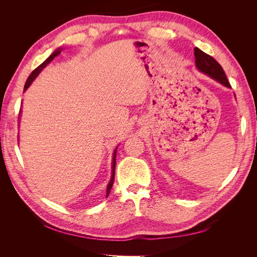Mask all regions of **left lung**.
<instances>
[{
    "mask_svg": "<svg viewBox=\"0 0 257 257\" xmlns=\"http://www.w3.org/2000/svg\"><path fill=\"white\" fill-rule=\"evenodd\" d=\"M194 54H195V64L200 72L212 77L215 80L224 84L225 87L230 88L227 77L225 75L222 66L217 63V61L198 48L194 49Z\"/></svg>",
    "mask_w": 257,
    "mask_h": 257,
    "instance_id": "obj_1",
    "label": "left lung"
}]
</instances>
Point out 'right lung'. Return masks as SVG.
Segmentation results:
<instances>
[{
    "label": "right lung",
    "instance_id": "add662e5",
    "mask_svg": "<svg viewBox=\"0 0 257 257\" xmlns=\"http://www.w3.org/2000/svg\"><path fill=\"white\" fill-rule=\"evenodd\" d=\"M60 52H61V51H60V49H58V50L54 51V52L51 54V56H50V57H49L47 60H46V61L44 62V63H42L40 66L36 67V68L34 69V71H33L32 73H31V75L29 76V78L27 79V82H26V84H25V91H26V90H27V89L30 87V84L32 83V81H33V80L36 78V76L41 73L42 69H43L44 67L47 66V65L50 63V62H51V61H52L54 58H56L57 56H59ZM115 154H116V150H114V153H113V159H112V175H111V179H110L109 183H108V185H107V190H106V197H107L108 195H109L110 190H111V188H112L113 181H114V170H115Z\"/></svg>",
    "mask_w": 257,
    "mask_h": 257
}]
</instances>
